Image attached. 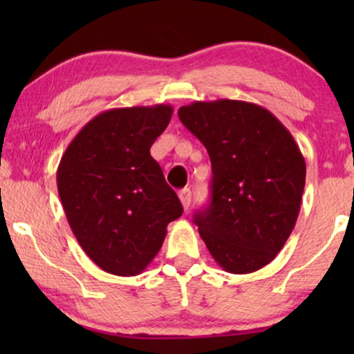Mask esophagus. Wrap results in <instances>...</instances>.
Masks as SVG:
<instances>
[{"instance_id": "obj_1", "label": "esophagus", "mask_w": 354, "mask_h": 354, "mask_svg": "<svg viewBox=\"0 0 354 354\" xmlns=\"http://www.w3.org/2000/svg\"><path fill=\"white\" fill-rule=\"evenodd\" d=\"M178 198H180V203L183 206V209H188L192 203V192L190 188H183V190L178 192Z\"/></svg>"}]
</instances>
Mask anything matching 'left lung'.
<instances>
[{"label": "left lung", "mask_w": 354, "mask_h": 354, "mask_svg": "<svg viewBox=\"0 0 354 354\" xmlns=\"http://www.w3.org/2000/svg\"><path fill=\"white\" fill-rule=\"evenodd\" d=\"M177 114L211 159V203L193 217L203 241L227 272L264 268L301 207L306 162L297 142L272 113L246 101H195Z\"/></svg>", "instance_id": "obj_1"}]
</instances>
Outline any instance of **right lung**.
<instances>
[{"label":"right lung","mask_w":354,"mask_h":354,"mask_svg":"<svg viewBox=\"0 0 354 354\" xmlns=\"http://www.w3.org/2000/svg\"><path fill=\"white\" fill-rule=\"evenodd\" d=\"M172 111L169 104L104 111L61 158L56 180L67 222L86 256L109 274L143 272L167 224L183 212L149 154Z\"/></svg>","instance_id":"add662e5"}]
</instances>
